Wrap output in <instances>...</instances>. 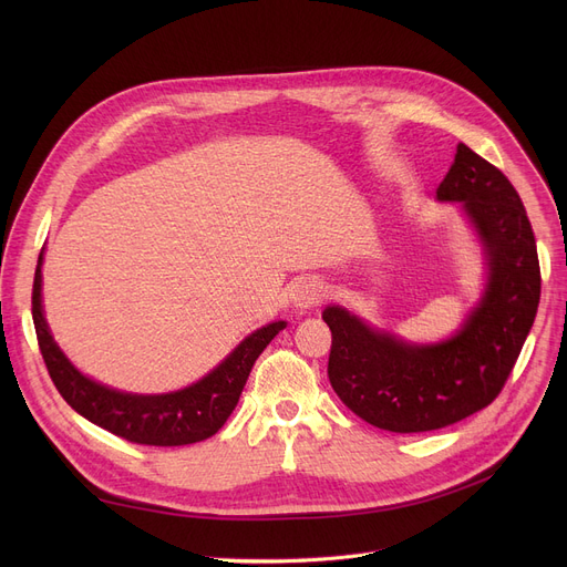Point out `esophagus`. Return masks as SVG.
I'll use <instances>...</instances> for the list:
<instances>
[{"instance_id":"1","label":"esophagus","mask_w":567,"mask_h":567,"mask_svg":"<svg viewBox=\"0 0 567 567\" xmlns=\"http://www.w3.org/2000/svg\"><path fill=\"white\" fill-rule=\"evenodd\" d=\"M323 296H326V287H323L321 280L303 278V280L296 282L293 293H291V301H293V306L299 308V310H312V308H317L323 301Z\"/></svg>"}]
</instances>
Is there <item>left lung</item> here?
<instances>
[{
  "label": "left lung",
  "mask_w": 567,
  "mask_h": 567,
  "mask_svg": "<svg viewBox=\"0 0 567 567\" xmlns=\"http://www.w3.org/2000/svg\"><path fill=\"white\" fill-rule=\"evenodd\" d=\"M436 199L460 202L485 248L487 287L462 329L439 344H406L340 306L321 315L333 336V391L365 423L400 434L441 430L492 404L540 303L538 248L508 176L457 144Z\"/></svg>",
  "instance_id": "8db88e82"
}]
</instances>
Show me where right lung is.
I'll return each mask as SVG.
<instances>
[{
  "mask_svg": "<svg viewBox=\"0 0 567 567\" xmlns=\"http://www.w3.org/2000/svg\"><path fill=\"white\" fill-rule=\"evenodd\" d=\"M41 264L43 252L34 274L32 317L39 349L52 383L56 385L59 395L80 415H84L89 423L133 443L188 445L214 436L229 419L238 398H241L259 353L287 326V321L261 326L259 331L238 344L214 372H208L184 391L165 395L122 393L75 370L64 351L52 340L41 306Z\"/></svg>",
  "mask_w": 567,
  "mask_h": 567,
  "instance_id": "add662e5",
  "label": "right lung"
}]
</instances>
